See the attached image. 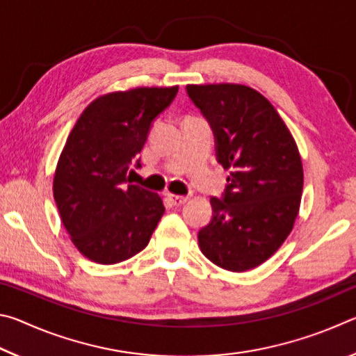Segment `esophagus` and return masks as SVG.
Wrapping results in <instances>:
<instances>
[{"label":"esophagus","mask_w":356,"mask_h":356,"mask_svg":"<svg viewBox=\"0 0 356 356\" xmlns=\"http://www.w3.org/2000/svg\"><path fill=\"white\" fill-rule=\"evenodd\" d=\"M168 200L171 201L172 206H184V204L188 201V196H180V195H174V193H168Z\"/></svg>","instance_id":"obj_1"}]
</instances>
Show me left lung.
<instances>
[{
	"mask_svg": "<svg viewBox=\"0 0 356 356\" xmlns=\"http://www.w3.org/2000/svg\"><path fill=\"white\" fill-rule=\"evenodd\" d=\"M190 99L212 125L216 159L231 171L212 221L197 234L210 262L229 272L264 264L297 220L303 165L291 130L275 106L245 84H188Z\"/></svg>",
	"mask_w": 356,
	"mask_h": 356,
	"instance_id": "left-lung-1",
	"label": "left lung"
}]
</instances>
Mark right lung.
<instances>
[{"label":"right lung","instance_id":"right-lung-1","mask_svg":"<svg viewBox=\"0 0 356 356\" xmlns=\"http://www.w3.org/2000/svg\"><path fill=\"white\" fill-rule=\"evenodd\" d=\"M177 91L179 86H143L104 94L84 108L69 134L53 177V196L72 243L89 261H127L146 248L163 216L161 196L127 186V170L152 120Z\"/></svg>","mask_w":356,"mask_h":356}]
</instances>
